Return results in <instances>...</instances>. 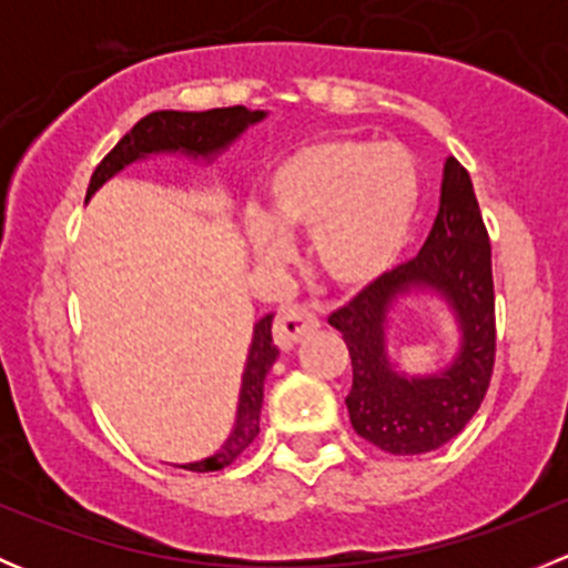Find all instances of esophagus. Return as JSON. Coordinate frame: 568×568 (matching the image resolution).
I'll return each mask as SVG.
<instances>
[{
    "label": "esophagus",
    "mask_w": 568,
    "mask_h": 568,
    "mask_svg": "<svg viewBox=\"0 0 568 568\" xmlns=\"http://www.w3.org/2000/svg\"><path fill=\"white\" fill-rule=\"evenodd\" d=\"M313 329H318L316 313L307 311V307H283L274 318V343H277L283 352H291L296 343L305 335H311Z\"/></svg>",
    "instance_id": "1"
}]
</instances>
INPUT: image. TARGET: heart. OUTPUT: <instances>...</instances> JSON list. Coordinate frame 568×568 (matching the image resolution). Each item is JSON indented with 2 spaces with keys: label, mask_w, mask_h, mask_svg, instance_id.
<instances>
[{
  "label": "heart",
  "mask_w": 568,
  "mask_h": 568,
  "mask_svg": "<svg viewBox=\"0 0 568 568\" xmlns=\"http://www.w3.org/2000/svg\"><path fill=\"white\" fill-rule=\"evenodd\" d=\"M263 220L250 225L261 263H283L288 239L313 233V263L341 291L368 288L398 263L420 209V170L395 142L332 136L296 148L266 178Z\"/></svg>",
  "instance_id": "obj_1"
}]
</instances>
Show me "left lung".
Segmentation results:
<instances>
[{"instance_id": "left-lung-1", "label": "left lung", "mask_w": 568, "mask_h": 568, "mask_svg": "<svg viewBox=\"0 0 568 568\" xmlns=\"http://www.w3.org/2000/svg\"><path fill=\"white\" fill-rule=\"evenodd\" d=\"M439 295L460 329V348L445 369L409 377L386 352L392 307L406 295ZM352 357L348 420L371 445L417 456L450 443L473 420L495 368L491 244L469 173L445 159L439 214L417 257L359 291L329 316Z\"/></svg>"}]
</instances>
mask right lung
I'll return each mask as SVG.
<instances>
[{"instance_id": "1", "label": "right lung", "mask_w": 568, "mask_h": 568, "mask_svg": "<svg viewBox=\"0 0 568 568\" xmlns=\"http://www.w3.org/2000/svg\"><path fill=\"white\" fill-rule=\"evenodd\" d=\"M268 112L247 106H225L209 109V112H175V109H162L151 112L106 153L104 162L95 168L88 186V200L99 192L101 186L114 178L129 164L142 162L148 156H162V153H181L189 159H203L214 162L222 151L233 145L250 125L261 123ZM272 313L263 316L252 329V343L247 354V365L242 374V390H239L236 423H233L231 437L222 443L220 450L200 462L175 464V467L192 469V473H214V469L227 467L244 448H250L252 439L261 432V406H263V382H266L268 368L277 359L280 348L272 341Z\"/></svg>"}]
</instances>
